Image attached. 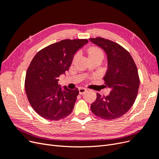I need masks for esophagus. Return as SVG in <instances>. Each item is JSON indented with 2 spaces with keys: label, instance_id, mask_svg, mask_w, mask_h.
Instances as JSON below:
<instances>
[{
  "label": "esophagus",
  "instance_id": "esophagus-1",
  "mask_svg": "<svg viewBox=\"0 0 159 159\" xmlns=\"http://www.w3.org/2000/svg\"><path fill=\"white\" fill-rule=\"evenodd\" d=\"M86 91H87V89H85L84 88L81 87V88H79V93H80V94L84 93Z\"/></svg>",
  "mask_w": 159,
  "mask_h": 159
}]
</instances>
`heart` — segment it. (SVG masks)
<instances>
[{
  "instance_id": "1",
  "label": "heart",
  "mask_w": 159,
  "mask_h": 159,
  "mask_svg": "<svg viewBox=\"0 0 159 159\" xmlns=\"http://www.w3.org/2000/svg\"><path fill=\"white\" fill-rule=\"evenodd\" d=\"M88 56L89 57L93 56H103V52L98 48H91L88 50Z\"/></svg>"
}]
</instances>
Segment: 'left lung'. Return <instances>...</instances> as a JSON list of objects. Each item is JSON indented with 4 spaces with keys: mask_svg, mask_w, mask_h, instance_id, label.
I'll use <instances>...</instances> for the list:
<instances>
[{
    "mask_svg": "<svg viewBox=\"0 0 159 159\" xmlns=\"http://www.w3.org/2000/svg\"><path fill=\"white\" fill-rule=\"evenodd\" d=\"M89 40L106 53L107 70L103 80L111 88L107 96L97 93L91 110L104 119L119 118L131 109L137 98L140 80L136 64L128 51L117 43L100 37Z\"/></svg>",
    "mask_w": 159,
    "mask_h": 159,
    "instance_id": "obj_1",
    "label": "left lung"
}]
</instances>
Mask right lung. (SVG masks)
Instances as JSON below:
<instances>
[{
	"label": "right lung",
	"instance_id": "1",
	"mask_svg": "<svg viewBox=\"0 0 159 159\" xmlns=\"http://www.w3.org/2000/svg\"><path fill=\"white\" fill-rule=\"evenodd\" d=\"M87 39H66L40 50L26 71L25 91L34 110L43 118L57 121L73 111L79 94L58 84V78L70 67L74 54L87 44Z\"/></svg>",
	"mask_w": 159,
	"mask_h": 159
}]
</instances>
